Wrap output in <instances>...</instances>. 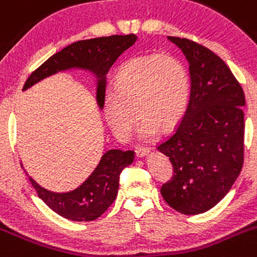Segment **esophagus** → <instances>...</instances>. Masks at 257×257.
<instances>
[{
    "instance_id": "obj_1",
    "label": "esophagus",
    "mask_w": 257,
    "mask_h": 257,
    "mask_svg": "<svg viewBox=\"0 0 257 257\" xmlns=\"http://www.w3.org/2000/svg\"><path fill=\"white\" fill-rule=\"evenodd\" d=\"M149 152H150L149 148H143V147H140V148H136V149H135L136 157H138V158L145 157V155L149 154Z\"/></svg>"
}]
</instances>
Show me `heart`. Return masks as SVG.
<instances>
[{
	"mask_svg": "<svg viewBox=\"0 0 257 257\" xmlns=\"http://www.w3.org/2000/svg\"><path fill=\"white\" fill-rule=\"evenodd\" d=\"M190 94L191 80L185 63L175 56L152 53L131 58L119 69L114 88L104 94L103 113L116 138L124 141L133 133L138 110L139 135L150 139L159 126L172 128L183 118Z\"/></svg>",
	"mask_w": 257,
	"mask_h": 257,
	"instance_id": "heart-1",
	"label": "heart"
}]
</instances>
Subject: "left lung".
<instances>
[{
  "label": "left lung",
  "instance_id": "obj_1",
  "mask_svg": "<svg viewBox=\"0 0 257 257\" xmlns=\"http://www.w3.org/2000/svg\"><path fill=\"white\" fill-rule=\"evenodd\" d=\"M190 63L191 94L175 131L158 145L173 175L161 188L171 208L187 215L215 206L243 166L244 93L224 61L187 38L168 37Z\"/></svg>",
  "mask_w": 257,
  "mask_h": 257
}]
</instances>
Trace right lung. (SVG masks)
Segmentation results:
<instances>
[{"label": "right lung", "mask_w": 257, "mask_h": 257, "mask_svg": "<svg viewBox=\"0 0 257 257\" xmlns=\"http://www.w3.org/2000/svg\"><path fill=\"white\" fill-rule=\"evenodd\" d=\"M135 34L109 35L79 41L65 47L49 57L30 74L23 90L35 82L61 70L71 67L89 69L99 77L96 99L103 107L105 94V75L117 58L136 42ZM135 152L119 149L108 150L100 159L94 172L80 187L66 194H56L41 187L32 177L29 181L41 197L52 210L66 219L74 222H89L99 218L114 201L118 192L119 175L134 162Z\"/></svg>", "instance_id": "right-lung-1"}]
</instances>
